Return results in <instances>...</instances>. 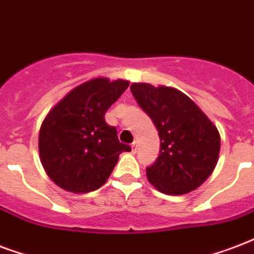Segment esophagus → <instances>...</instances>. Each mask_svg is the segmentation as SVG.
Instances as JSON below:
<instances>
[{
	"label": "esophagus",
	"mask_w": 254,
	"mask_h": 254,
	"mask_svg": "<svg viewBox=\"0 0 254 254\" xmlns=\"http://www.w3.org/2000/svg\"><path fill=\"white\" fill-rule=\"evenodd\" d=\"M137 146H138V145H137V142H133V144H131V150H133V153H135L137 152Z\"/></svg>",
	"instance_id": "1"
}]
</instances>
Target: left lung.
Returning a JSON list of instances; mask_svg holds the SVG:
<instances>
[{
  "mask_svg": "<svg viewBox=\"0 0 254 254\" xmlns=\"http://www.w3.org/2000/svg\"><path fill=\"white\" fill-rule=\"evenodd\" d=\"M130 90L156 125L161 141L160 156L146 168L149 183L165 194H185L197 189L217 164V127L177 89L131 84Z\"/></svg>",
  "mask_w": 254,
  "mask_h": 254,
  "instance_id": "left-lung-1",
  "label": "left lung"
}]
</instances>
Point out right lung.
Listing matches in <instances>:
<instances>
[{
  "instance_id": "obj_1",
  "label": "right lung",
  "mask_w": 254,
  "mask_h": 254,
  "mask_svg": "<svg viewBox=\"0 0 254 254\" xmlns=\"http://www.w3.org/2000/svg\"><path fill=\"white\" fill-rule=\"evenodd\" d=\"M129 86V81L94 78L64 97L44 120L38 137L42 166L67 191L88 193L102 187L123 152L116 127L105 121L106 110Z\"/></svg>"
}]
</instances>
